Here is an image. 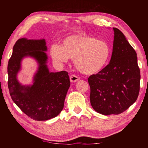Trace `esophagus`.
<instances>
[{"instance_id": "esophagus-1", "label": "esophagus", "mask_w": 148, "mask_h": 148, "mask_svg": "<svg viewBox=\"0 0 148 148\" xmlns=\"http://www.w3.org/2000/svg\"><path fill=\"white\" fill-rule=\"evenodd\" d=\"M79 79V77L76 76L75 74H72L71 76H70V80H71V82H76Z\"/></svg>"}]
</instances>
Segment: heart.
Here are the masks:
<instances>
[{
    "label": "heart",
    "mask_w": 148,
    "mask_h": 148,
    "mask_svg": "<svg viewBox=\"0 0 148 148\" xmlns=\"http://www.w3.org/2000/svg\"><path fill=\"white\" fill-rule=\"evenodd\" d=\"M50 53L57 62H65L69 58L74 59L75 66L79 72L93 74L106 66L111 55V48L106 41L80 34L66 37L62 46L53 45Z\"/></svg>",
    "instance_id": "1"
}]
</instances>
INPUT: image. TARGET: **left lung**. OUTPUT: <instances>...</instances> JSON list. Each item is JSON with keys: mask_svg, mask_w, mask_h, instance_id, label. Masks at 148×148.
<instances>
[{"mask_svg": "<svg viewBox=\"0 0 148 148\" xmlns=\"http://www.w3.org/2000/svg\"><path fill=\"white\" fill-rule=\"evenodd\" d=\"M113 30V51L109 64L88 78L91 106L103 115L121 114L136 101L140 91L136 51L121 31Z\"/></svg>", "mask_w": 148, "mask_h": 148, "instance_id": "8db88e82", "label": "left lung"}]
</instances>
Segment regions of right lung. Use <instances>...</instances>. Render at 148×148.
<instances>
[{
    "label": "right lung",
    "mask_w": 148,
    "mask_h": 148,
    "mask_svg": "<svg viewBox=\"0 0 148 148\" xmlns=\"http://www.w3.org/2000/svg\"><path fill=\"white\" fill-rule=\"evenodd\" d=\"M45 40H17L8 64V86L11 98L23 113L35 121H46L60 114L71 86L68 72H49L46 66ZM36 58L39 68L31 86H21L16 79L21 59Z\"/></svg>",
    "instance_id": "right-lung-1"
}]
</instances>
